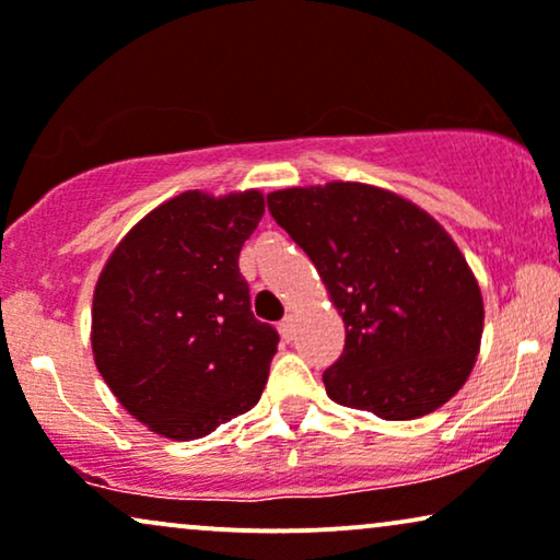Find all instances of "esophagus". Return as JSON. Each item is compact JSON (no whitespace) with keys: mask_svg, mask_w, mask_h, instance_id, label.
I'll return each mask as SVG.
<instances>
[{"mask_svg":"<svg viewBox=\"0 0 560 560\" xmlns=\"http://www.w3.org/2000/svg\"><path fill=\"white\" fill-rule=\"evenodd\" d=\"M279 330H281V336L287 338V341H292V338H294V330H296V320H294V315H287L284 320L279 323Z\"/></svg>","mask_w":560,"mask_h":560,"instance_id":"obj_1","label":"esophagus"}]
</instances>
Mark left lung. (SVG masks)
Returning a JSON list of instances; mask_svg holds the SVG:
<instances>
[{"instance_id": "8db88e82", "label": "left lung", "mask_w": 560, "mask_h": 560, "mask_svg": "<svg viewBox=\"0 0 560 560\" xmlns=\"http://www.w3.org/2000/svg\"><path fill=\"white\" fill-rule=\"evenodd\" d=\"M268 211L343 317V353L323 374L330 400L410 421L465 385L483 336V296L434 217L387 188L343 180L273 190Z\"/></svg>"}]
</instances>
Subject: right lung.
<instances>
[{
  "instance_id": "right-lung-1",
  "label": "right lung",
  "mask_w": 560,
  "mask_h": 560,
  "mask_svg": "<svg viewBox=\"0 0 560 560\" xmlns=\"http://www.w3.org/2000/svg\"><path fill=\"white\" fill-rule=\"evenodd\" d=\"M266 211L260 190H186L139 219L92 294V357L154 434L190 442L260 400L279 332L250 313L237 258Z\"/></svg>"
}]
</instances>
